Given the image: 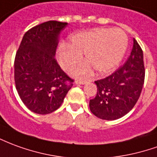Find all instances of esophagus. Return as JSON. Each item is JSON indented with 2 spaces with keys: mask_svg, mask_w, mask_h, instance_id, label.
Wrapping results in <instances>:
<instances>
[{
  "mask_svg": "<svg viewBox=\"0 0 157 157\" xmlns=\"http://www.w3.org/2000/svg\"><path fill=\"white\" fill-rule=\"evenodd\" d=\"M76 85H84V84H86V83H87V81H86V80H77V81H75V82Z\"/></svg>",
  "mask_w": 157,
  "mask_h": 157,
  "instance_id": "1",
  "label": "esophagus"
}]
</instances>
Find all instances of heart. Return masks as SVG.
I'll list each match as a JSON object with an SVG mask.
<instances>
[{"label":"heart","mask_w":157,"mask_h":157,"mask_svg":"<svg viewBox=\"0 0 157 157\" xmlns=\"http://www.w3.org/2000/svg\"><path fill=\"white\" fill-rule=\"evenodd\" d=\"M128 48V37L119 29H96L71 35L69 44L63 43L57 51V59L64 70L79 63L85 52V63L74 68L71 74L84 76L93 67L100 74L109 72L120 63Z\"/></svg>","instance_id":"1"}]
</instances>
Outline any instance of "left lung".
Segmentation results:
<instances>
[{"instance_id":"8db88e82","label":"left lung","mask_w":157,"mask_h":157,"mask_svg":"<svg viewBox=\"0 0 157 157\" xmlns=\"http://www.w3.org/2000/svg\"><path fill=\"white\" fill-rule=\"evenodd\" d=\"M144 82L143 51L133 38L132 52L126 63L112 75L95 82L98 92L89 102L91 111L103 120L124 117L138 101Z\"/></svg>"}]
</instances>
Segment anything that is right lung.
I'll use <instances>...</instances> for the list:
<instances>
[{"label":"right lung","instance_id":"right-lung-1","mask_svg":"<svg viewBox=\"0 0 157 157\" xmlns=\"http://www.w3.org/2000/svg\"><path fill=\"white\" fill-rule=\"evenodd\" d=\"M67 25L52 20L33 27L25 34L16 53V89L25 106L34 113L55 111L73 85V80L55 59L60 33Z\"/></svg>","mask_w":157,"mask_h":157}]
</instances>
